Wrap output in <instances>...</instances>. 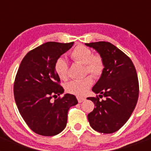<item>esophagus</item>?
<instances>
[{"label":"esophagus","instance_id":"34e87169","mask_svg":"<svg viewBox=\"0 0 151 151\" xmlns=\"http://www.w3.org/2000/svg\"><path fill=\"white\" fill-rule=\"evenodd\" d=\"M84 100H85V98H83V97H78V103H82Z\"/></svg>","mask_w":151,"mask_h":151}]
</instances>
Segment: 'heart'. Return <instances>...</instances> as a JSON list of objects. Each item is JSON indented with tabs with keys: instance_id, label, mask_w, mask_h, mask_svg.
<instances>
[{
	"instance_id": "b5f03b06",
	"label": "heart",
	"mask_w": 151,
	"mask_h": 151,
	"mask_svg": "<svg viewBox=\"0 0 151 151\" xmlns=\"http://www.w3.org/2000/svg\"><path fill=\"white\" fill-rule=\"evenodd\" d=\"M70 56L73 61L85 65V73H91L95 78H99L104 70V62L99 55H92V50L83 45H77L71 51ZM54 70L61 80L68 78V63L63 58H59L54 65ZM92 85V78L87 76L80 80H73L67 83L66 91L77 96H82Z\"/></svg>"
}]
</instances>
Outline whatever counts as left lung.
<instances>
[{"instance_id":"obj_1","label":"left lung","mask_w":151,"mask_h":151,"mask_svg":"<svg viewBox=\"0 0 151 151\" xmlns=\"http://www.w3.org/2000/svg\"><path fill=\"white\" fill-rule=\"evenodd\" d=\"M99 52L104 62V70L92 88L96 97L94 110L88 114L92 129L101 133H113L129 120L139 97V81L136 68L127 55L110 42L86 43ZM105 100H99V98Z\"/></svg>"}]
</instances>
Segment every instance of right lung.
<instances>
[{"label":"right lung","mask_w":151,"mask_h":151,"mask_svg":"<svg viewBox=\"0 0 151 151\" xmlns=\"http://www.w3.org/2000/svg\"><path fill=\"white\" fill-rule=\"evenodd\" d=\"M73 45L54 41L43 44L25 55L17 71L15 103L29 129L38 135L60 133L66 126L69 109L78 103L73 95L60 96L64 89L54 70L55 61Z\"/></svg>","instance_id":"obj_1"}]
</instances>
